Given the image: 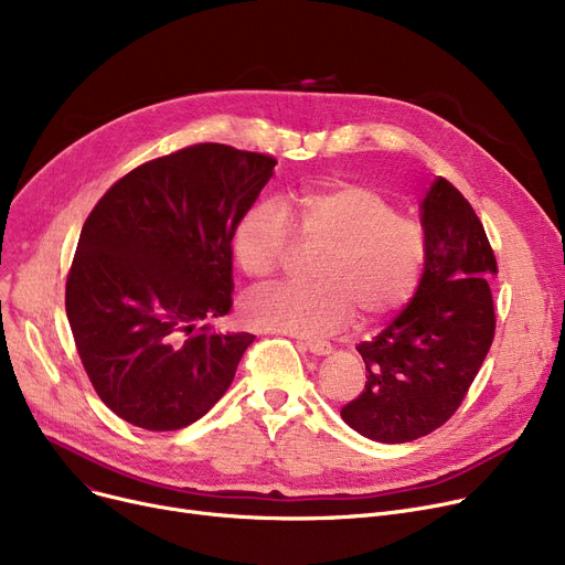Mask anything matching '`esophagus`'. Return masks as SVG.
<instances>
[{
    "mask_svg": "<svg viewBox=\"0 0 565 565\" xmlns=\"http://www.w3.org/2000/svg\"><path fill=\"white\" fill-rule=\"evenodd\" d=\"M298 345L313 354H330L332 352V345L328 341H320V339H305V341H298Z\"/></svg>",
    "mask_w": 565,
    "mask_h": 565,
    "instance_id": "1",
    "label": "esophagus"
}]
</instances>
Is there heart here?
Here are the masks:
<instances>
[{
    "label": "heart",
    "instance_id": "obj_1",
    "mask_svg": "<svg viewBox=\"0 0 565 565\" xmlns=\"http://www.w3.org/2000/svg\"><path fill=\"white\" fill-rule=\"evenodd\" d=\"M295 237L322 247L313 286H273L252 292L245 318L254 328L298 337L330 334L350 322L398 311L417 290L428 243L422 222L398 215L396 205L366 185L307 190L292 201V228L275 203L245 213L233 235V256L254 279L273 277Z\"/></svg>",
    "mask_w": 565,
    "mask_h": 565
}]
</instances>
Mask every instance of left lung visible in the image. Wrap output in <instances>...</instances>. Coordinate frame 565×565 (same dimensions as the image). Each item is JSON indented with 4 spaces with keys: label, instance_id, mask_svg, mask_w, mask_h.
Returning <instances> with one entry per match:
<instances>
[{
    "label": "left lung",
    "instance_id": "left-lung-1",
    "mask_svg": "<svg viewBox=\"0 0 565 565\" xmlns=\"http://www.w3.org/2000/svg\"><path fill=\"white\" fill-rule=\"evenodd\" d=\"M422 226L428 254L419 288L387 328L358 345L366 384L341 409L352 430L384 444L447 424L494 339L497 258L481 220L447 178L426 192Z\"/></svg>",
    "mask_w": 565,
    "mask_h": 565
}]
</instances>
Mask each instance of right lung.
<instances>
[{
    "instance_id": "1",
    "label": "right lung",
    "mask_w": 565,
    "mask_h": 565,
    "mask_svg": "<svg viewBox=\"0 0 565 565\" xmlns=\"http://www.w3.org/2000/svg\"><path fill=\"white\" fill-rule=\"evenodd\" d=\"M273 156L194 143L116 181L86 217L66 316L100 401L143 430L194 424L228 390L254 334L220 332L231 241Z\"/></svg>"
}]
</instances>
